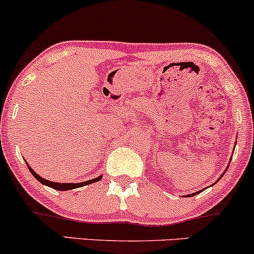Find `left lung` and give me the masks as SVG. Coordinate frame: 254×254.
<instances>
[{
    "label": "left lung",
    "mask_w": 254,
    "mask_h": 254,
    "mask_svg": "<svg viewBox=\"0 0 254 254\" xmlns=\"http://www.w3.org/2000/svg\"><path fill=\"white\" fill-rule=\"evenodd\" d=\"M226 171H227V168H226ZM226 171H224V172H223V173H222V174H221V177H220V178H218V180H220V179H221V178H222V177H223V174H224V173H226ZM218 180H217V182H218ZM217 182H215L214 184H212V185H215V184H216ZM212 185H211V186H212ZM202 191H203V190H199V191H197V192H193V193H191V194H186V196H191V197H192V196H194V194L199 193V192H202Z\"/></svg>",
    "instance_id": "left-lung-1"
}]
</instances>
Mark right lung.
Returning a JSON list of instances; mask_svg holds the SVG:
<instances>
[{"label":"right lung","instance_id":"right-lung-1","mask_svg":"<svg viewBox=\"0 0 254 254\" xmlns=\"http://www.w3.org/2000/svg\"><path fill=\"white\" fill-rule=\"evenodd\" d=\"M26 164H27V162H26ZM27 167L32 173V176L36 178V179L40 184H43V185H46V186H49V188H52V189H55V190H58V191H68V190H72V189L82 188V186L89 185V184L97 183L101 179V178H103V176H99L98 178H94V179L87 180V182H82V183H55V182H50V180H48V179H44V178L40 177L37 172H34L33 170H32L28 164H27Z\"/></svg>","mask_w":254,"mask_h":254}]
</instances>
